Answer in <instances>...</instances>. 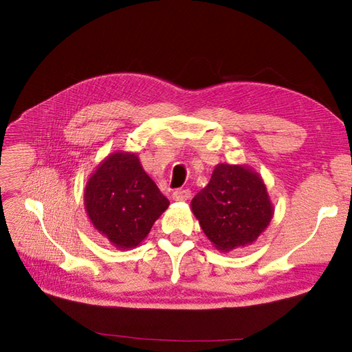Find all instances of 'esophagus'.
I'll list each match as a JSON object with an SVG mask.
<instances>
[{
	"label": "esophagus",
	"mask_w": 352,
	"mask_h": 352,
	"mask_svg": "<svg viewBox=\"0 0 352 352\" xmlns=\"http://www.w3.org/2000/svg\"><path fill=\"white\" fill-rule=\"evenodd\" d=\"M192 193L189 189H177L174 190V193H172V199L174 201H188L190 199Z\"/></svg>",
	"instance_id": "34e87169"
}]
</instances>
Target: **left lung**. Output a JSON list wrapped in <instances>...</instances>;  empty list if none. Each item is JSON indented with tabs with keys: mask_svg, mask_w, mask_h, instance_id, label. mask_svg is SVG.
Returning a JSON list of instances; mask_svg holds the SVG:
<instances>
[{
	"mask_svg": "<svg viewBox=\"0 0 352 352\" xmlns=\"http://www.w3.org/2000/svg\"><path fill=\"white\" fill-rule=\"evenodd\" d=\"M190 208L208 241L222 252L256 242L274 216L263 178L246 164H216Z\"/></svg>",
	"mask_w": 352,
	"mask_h": 352,
	"instance_id": "8db88e82",
	"label": "left lung"
}]
</instances>
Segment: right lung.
<instances>
[{"instance_id":"add662e5","label":"right lung","mask_w":352,"mask_h":352,"mask_svg":"<svg viewBox=\"0 0 352 352\" xmlns=\"http://www.w3.org/2000/svg\"><path fill=\"white\" fill-rule=\"evenodd\" d=\"M169 206L134 153L109 154L85 188V208L94 228L118 250L136 248Z\"/></svg>"}]
</instances>
